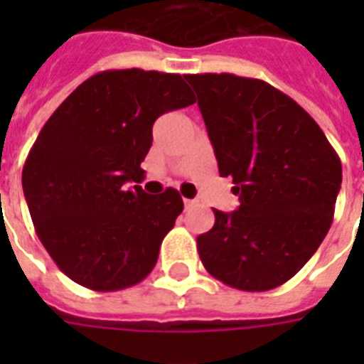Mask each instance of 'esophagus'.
<instances>
[{
    "instance_id": "esophagus-1",
    "label": "esophagus",
    "mask_w": 364,
    "mask_h": 364,
    "mask_svg": "<svg viewBox=\"0 0 364 364\" xmlns=\"http://www.w3.org/2000/svg\"><path fill=\"white\" fill-rule=\"evenodd\" d=\"M183 204H185V210H191V208H194V205H196V200L185 198L183 200Z\"/></svg>"
}]
</instances>
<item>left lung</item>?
<instances>
[{
  "label": "left lung",
  "mask_w": 364,
  "mask_h": 364,
  "mask_svg": "<svg viewBox=\"0 0 364 364\" xmlns=\"http://www.w3.org/2000/svg\"><path fill=\"white\" fill-rule=\"evenodd\" d=\"M196 90L221 177L240 208L213 210L196 238L211 276L240 291L289 282L321 245L334 217L342 162L314 119L287 94L232 73L185 75Z\"/></svg>",
  "instance_id": "8db88e82"
}]
</instances>
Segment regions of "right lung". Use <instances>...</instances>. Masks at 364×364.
<instances>
[{
  "mask_svg": "<svg viewBox=\"0 0 364 364\" xmlns=\"http://www.w3.org/2000/svg\"><path fill=\"white\" fill-rule=\"evenodd\" d=\"M196 102L179 73L107 70L79 85L39 132L22 170L36 232L65 276L109 293L151 274L183 211L176 188L137 181L166 111Z\"/></svg>",
  "mask_w": 364,
  "mask_h": 364,
  "instance_id": "add662e5",
  "label": "right lung"
}]
</instances>
